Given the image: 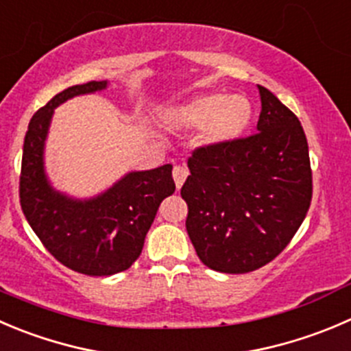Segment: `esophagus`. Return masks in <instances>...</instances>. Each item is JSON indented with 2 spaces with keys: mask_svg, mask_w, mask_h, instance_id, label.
Listing matches in <instances>:
<instances>
[{
  "mask_svg": "<svg viewBox=\"0 0 351 351\" xmlns=\"http://www.w3.org/2000/svg\"><path fill=\"white\" fill-rule=\"evenodd\" d=\"M186 176H189V169H186L185 166H175V168H173V180H175L176 183V189H182Z\"/></svg>",
  "mask_w": 351,
  "mask_h": 351,
  "instance_id": "34e87169",
  "label": "esophagus"
}]
</instances>
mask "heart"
<instances>
[{"mask_svg":"<svg viewBox=\"0 0 351 351\" xmlns=\"http://www.w3.org/2000/svg\"><path fill=\"white\" fill-rule=\"evenodd\" d=\"M250 118L252 104L245 96L209 93L183 104L175 120L186 128H202L204 142L219 145L240 137Z\"/></svg>","mask_w":351,"mask_h":351,"instance_id":"b5f03b06","label":"heart"}]
</instances>
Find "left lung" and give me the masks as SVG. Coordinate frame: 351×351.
<instances>
[{"mask_svg": "<svg viewBox=\"0 0 351 351\" xmlns=\"http://www.w3.org/2000/svg\"><path fill=\"white\" fill-rule=\"evenodd\" d=\"M257 130L193 149L182 186L186 233L209 269L245 274L269 264L304 223L312 200L305 132L293 111L257 85Z\"/></svg>", "mask_w": 351, "mask_h": 351, "instance_id": "1", "label": "left lung"}]
</instances>
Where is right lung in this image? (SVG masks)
Masks as SVG:
<instances>
[{"label":"right lung","instance_id":"right-lung-1","mask_svg":"<svg viewBox=\"0 0 351 351\" xmlns=\"http://www.w3.org/2000/svg\"><path fill=\"white\" fill-rule=\"evenodd\" d=\"M106 82L73 85L34 113L23 141L20 206L46 250L68 269L87 276H111L128 269L141 255L145 234L162 199L175 192L171 165L128 173L93 200H71L54 192L44 176L43 147L53 110Z\"/></svg>","mask_w":351,"mask_h":351}]
</instances>
